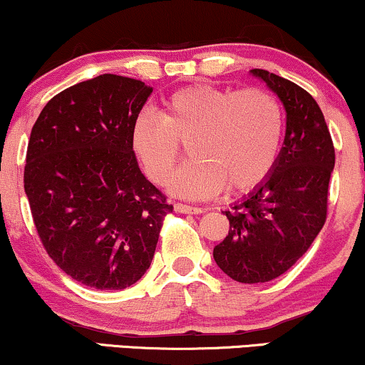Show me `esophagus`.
<instances>
[{"instance_id":"1","label":"esophagus","mask_w":365,"mask_h":365,"mask_svg":"<svg viewBox=\"0 0 365 365\" xmlns=\"http://www.w3.org/2000/svg\"><path fill=\"white\" fill-rule=\"evenodd\" d=\"M174 211L176 212H181V214H201L202 209L201 207H196V206H187V204H174Z\"/></svg>"}]
</instances>
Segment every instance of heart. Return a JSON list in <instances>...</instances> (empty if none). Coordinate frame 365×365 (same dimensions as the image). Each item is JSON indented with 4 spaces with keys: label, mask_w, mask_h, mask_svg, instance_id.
<instances>
[{
    "label": "heart",
    "mask_w": 365,
    "mask_h": 365,
    "mask_svg": "<svg viewBox=\"0 0 365 365\" xmlns=\"http://www.w3.org/2000/svg\"><path fill=\"white\" fill-rule=\"evenodd\" d=\"M282 138L284 111L272 93L206 84L178 89L164 99L163 114L141 111L131 129L134 153L156 184L168 182L186 144L192 159L169 191L189 199L259 187L276 168Z\"/></svg>",
    "instance_id": "1"
}]
</instances>
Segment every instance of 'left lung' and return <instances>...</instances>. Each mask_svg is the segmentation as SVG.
I'll return each mask as SVG.
<instances>
[{"label": "left lung", "mask_w": 365, "mask_h": 365, "mask_svg": "<svg viewBox=\"0 0 365 365\" xmlns=\"http://www.w3.org/2000/svg\"><path fill=\"white\" fill-rule=\"evenodd\" d=\"M286 109V136L276 168L261 186L224 211L229 234L214 261L234 281H272L297 262L326 222L336 153L326 119L311 94L266 69H251Z\"/></svg>", "instance_id": "obj_1"}]
</instances>
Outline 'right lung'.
<instances>
[{
  "instance_id": "obj_1",
  "label": "right lung",
  "mask_w": 365,
  "mask_h": 365,
  "mask_svg": "<svg viewBox=\"0 0 365 365\" xmlns=\"http://www.w3.org/2000/svg\"><path fill=\"white\" fill-rule=\"evenodd\" d=\"M151 93L101 74L48 101L29 136L24 192L39 239L69 277L99 291L144 276L173 212L133 151V123Z\"/></svg>"
}]
</instances>
